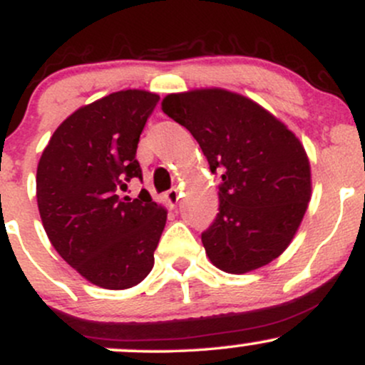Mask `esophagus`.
Here are the masks:
<instances>
[{"mask_svg": "<svg viewBox=\"0 0 365 365\" xmlns=\"http://www.w3.org/2000/svg\"><path fill=\"white\" fill-rule=\"evenodd\" d=\"M180 197H182V192L178 190V188H170L168 192H166V200L170 202L171 207H175L178 204Z\"/></svg>", "mask_w": 365, "mask_h": 365, "instance_id": "1", "label": "esophagus"}]
</instances>
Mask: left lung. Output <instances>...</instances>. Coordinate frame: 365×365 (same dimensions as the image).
I'll return each mask as SVG.
<instances>
[{
  "instance_id": "left-lung-1",
  "label": "left lung",
  "mask_w": 365,
  "mask_h": 365,
  "mask_svg": "<svg viewBox=\"0 0 365 365\" xmlns=\"http://www.w3.org/2000/svg\"><path fill=\"white\" fill-rule=\"evenodd\" d=\"M161 108L194 135L212 173L223 170L220 212L202 233L209 261L244 274L282 255L312 194L302 142L252 99L220 87L168 94Z\"/></svg>"
}]
</instances>
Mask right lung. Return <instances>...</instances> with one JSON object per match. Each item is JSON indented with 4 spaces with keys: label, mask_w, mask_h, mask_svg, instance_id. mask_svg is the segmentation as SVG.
<instances>
[{
    "label": "right lung",
    "mask_w": 365,
    "mask_h": 365,
    "mask_svg": "<svg viewBox=\"0 0 365 365\" xmlns=\"http://www.w3.org/2000/svg\"><path fill=\"white\" fill-rule=\"evenodd\" d=\"M159 101L149 91L113 92L73 111L54 130L37 165L41 221L56 252L87 282L108 290L135 287L150 273L166 211L140 190L135 159L144 125Z\"/></svg>",
    "instance_id": "obj_1"
}]
</instances>
